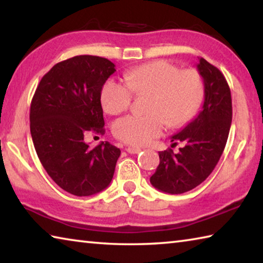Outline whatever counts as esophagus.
Returning a JSON list of instances; mask_svg holds the SVG:
<instances>
[{
	"mask_svg": "<svg viewBox=\"0 0 263 263\" xmlns=\"http://www.w3.org/2000/svg\"><path fill=\"white\" fill-rule=\"evenodd\" d=\"M140 151H141V148H138V147H127L126 148V152L130 154H138Z\"/></svg>",
	"mask_w": 263,
	"mask_h": 263,
	"instance_id": "esophagus-1",
	"label": "esophagus"
}]
</instances>
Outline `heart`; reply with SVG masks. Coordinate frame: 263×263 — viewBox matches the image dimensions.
I'll use <instances>...</instances> for the list:
<instances>
[{"label":"heart","instance_id":"obj_1","mask_svg":"<svg viewBox=\"0 0 263 263\" xmlns=\"http://www.w3.org/2000/svg\"><path fill=\"white\" fill-rule=\"evenodd\" d=\"M133 92H152L149 114L119 118L112 131L117 139L140 147L161 136L166 124L181 127L195 117L204 99V83L194 69L181 70L171 61L155 60L127 72L126 82L106 80L101 89V104L110 115L122 114L130 108Z\"/></svg>","mask_w":263,"mask_h":263}]
</instances>
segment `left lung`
I'll list each match as a JSON object with an SVG mask.
<instances>
[{"label": "left lung", "instance_id": "8db88e82", "mask_svg": "<svg viewBox=\"0 0 263 263\" xmlns=\"http://www.w3.org/2000/svg\"><path fill=\"white\" fill-rule=\"evenodd\" d=\"M197 69L204 82V103L183 130L172 137L184 146L159 152L160 163L151 183L160 191L176 195L196 188L211 174L228 141L232 122V99L222 73L203 58Z\"/></svg>", "mask_w": 263, "mask_h": 263}]
</instances>
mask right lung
<instances>
[{
    "label": "right lung",
    "mask_w": 263,
    "mask_h": 263,
    "mask_svg": "<svg viewBox=\"0 0 263 263\" xmlns=\"http://www.w3.org/2000/svg\"><path fill=\"white\" fill-rule=\"evenodd\" d=\"M115 65L105 58L77 55L44 75L30 108V131L43 167L75 196L104 190L114 177L121 149L108 141L90 148L88 132L104 135L101 89Z\"/></svg>",
    "instance_id": "obj_1"
}]
</instances>
